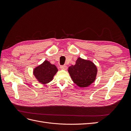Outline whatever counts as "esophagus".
Here are the masks:
<instances>
[{
  "label": "esophagus",
  "mask_w": 131,
  "mask_h": 131,
  "mask_svg": "<svg viewBox=\"0 0 131 131\" xmlns=\"http://www.w3.org/2000/svg\"><path fill=\"white\" fill-rule=\"evenodd\" d=\"M60 68L62 70H66L67 69V66H62L60 67Z\"/></svg>",
  "instance_id": "esophagus-1"
}]
</instances>
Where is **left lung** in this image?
I'll list each match as a JSON object with an SVG mask.
<instances>
[{
    "mask_svg": "<svg viewBox=\"0 0 131 131\" xmlns=\"http://www.w3.org/2000/svg\"><path fill=\"white\" fill-rule=\"evenodd\" d=\"M68 71L75 84L80 88H85L96 80L98 70L92 61L79 57L75 64L70 66Z\"/></svg>",
    "mask_w": 131,
    "mask_h": 131,
    "instance_id": "1",
    "label": "left lung"
}]
</instances>
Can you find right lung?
I'll return each instance as SVG.
<instances>
[{
	"label": "right lung",
	"mask_w": 131,
	"mask_h": 131,
	"mask_svg": "<svg viewBox=\"0 0 131 131\" xmlns=\"http://www.w3.org/2000/svg\"><path fill=\"white\" fill-rule=\"evenodd\" d=\"M58 72L56 66L45 60L33 70V74L38 81L45 85L53 80L54 75Z\"/></svg>",
	"instance_id": "right-lung-1"
}]
</instances>
